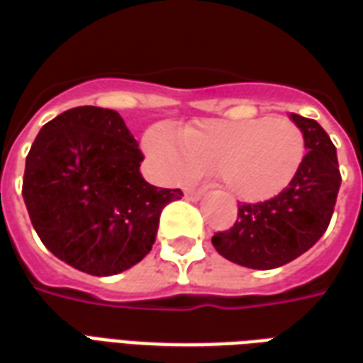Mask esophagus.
Segmentation results:
<instances>
[{"label": "esophagus", "instance_id": "obj_1", "mask_svg": "<svg viewBox=\"0 0 363 363\" xmlns=\"http://www.w3.org/2000/svg\"><path fill=\"white\" fill-rule=\"evenodd\" d=\"M202 194H204V192L198 189H184V198H186V200H200Z\"/></svg>", "mask_w": 363, "mask_h": 363}]
</instances>
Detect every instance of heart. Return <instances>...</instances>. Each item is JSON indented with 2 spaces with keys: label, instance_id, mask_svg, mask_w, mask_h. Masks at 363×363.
Segmentation results:
<instances>
[{
  "label": "heart",
  "instance_id": "b5f03b06",
  "mask_svg": "<svg viewBox=\"0 0 363 363\" xmlns=\"http://www.w3.org/2000/svg\"><path fill=\"white\" fill-rule=\"evenodd\" d=\"M143 151L167 181L216 171L221 186L245 202L280 194L305 159L303 132L288 118L198 120L174 138L165 128L143 135Z\"/></svg>",
  "mask_w": 363,
  "mask_h": 363
}]
</instances>
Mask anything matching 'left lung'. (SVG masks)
Listing matches in <instances>:
<instances>
[{
    "label": "left lung",
    "instance_id": "1",
    "mask_svg": "<svg viewBox=\"0 0 363 363\" xmlns=\"http://www.w3.org/2000/svg\"><path fill=\"white\" fill-rule=\"evenodd\" d=\"M289 118L303 132L307 150L296 179L267 202L239 206L233 228L212 237L216 251L241 267L288 264L319 241L335 212L342 181L335 143L319 122L299 114Z\"/></svg>",
    "mask_w": 363,
    "mask_h": 363
}]
</instances>
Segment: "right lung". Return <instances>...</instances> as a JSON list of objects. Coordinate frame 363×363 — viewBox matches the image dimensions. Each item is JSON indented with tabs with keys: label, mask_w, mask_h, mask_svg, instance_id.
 <instances>
[{
	"label": "right lung",
	"mask_w": 363,
	"mask_h": 363,
	"mask_svg": "<svg viewBox=\"0 0 363 363\" xmlns=\"http://www.w3.org/2000/svg\"><path fill=\"white\" fill-rule=\"evenodd\" d=\"M143 153L116 111L75 106L44 124L28 151L23 198L46 249L91 276H112L151 251L181 189L143 181Z\"/></svg>",
	"instance_id": "1"
}]
</instances>
